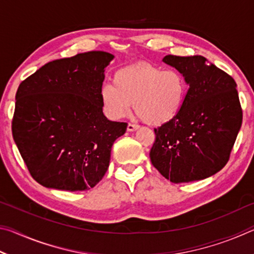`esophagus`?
Wrapping results in <instances>:
<instances>
[{
    "instance_id": "obj_1",
    "label": "esophagus",
    "mask_w": 254,
    "mask_h": 254,
    "mask_svg": "<svg viewBox=\"0 0 254 254\" xmlns=\"http://www.w3.org/2000/svg\"><path fill=\"white\" fill-rule=\"evenodd\" d=\"M137 128H139V126H137V124H133V123H128L127 124V131H135V130H137Z\"/></svg>"
}]
</instances>
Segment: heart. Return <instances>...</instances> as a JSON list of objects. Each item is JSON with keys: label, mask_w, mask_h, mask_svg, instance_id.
I'll return each instance as SVG.
<instances>
[{"label": "heart", "mask_w": 254, "mask_h": 254, "mask_svg": "<svg viewBox=\"0 0 254 254\" xmlns=\"http://www.w3.org/2000/svg\"><path fill=\"white\" fill-rule=\"evenodd\" d=\"M186 94V79L177 69L139 63L115 72L113 84L101 87L100 101L111 120L124 118L133 105L143 121L162 126L177 117Z\"/></svg>", "instance_id": "1"}]
</instances>
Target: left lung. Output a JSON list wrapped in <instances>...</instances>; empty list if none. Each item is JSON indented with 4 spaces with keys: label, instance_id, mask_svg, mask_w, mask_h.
<instances>
[{
    "label": "left lung",
    "instance_id": "8db88e82",
    "mask_svg": "<svg viewBox=\"0 0 254 254\" xmlns=\"http://www.w3.org/2000/svg\"><path fill=\"white\" fill-rule=\"evenodd\" d=\"M162 60L182 72L189 88L177 117L154 128L150 159L171 183L210 177L229 161L242 126L235 80L203 56Z\"/></svg>",
    "mask_w": 254,
    "mask_h": 254
}]
</instances>
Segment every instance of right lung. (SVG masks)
Instances as JSON below:
<instances>
[{
    "label": "right lung",
    "mask_w": 254,
    "mask_h": 254,
    "mask_svg": "<svg viewBox=\"0 0 254 254\" xmlns=\"http://www.w3.org/2000/svg\"><path fill=\"white\" fill-rule=\"evenodd\" d=\"M114 56L88 51L54 60L20 84L12 134L32 178L80 191L104 177L114 141L127 123L107 120L100 89Z\"/></svg>",
    "instance_id": "right-lung-1"
}]
</instances>
